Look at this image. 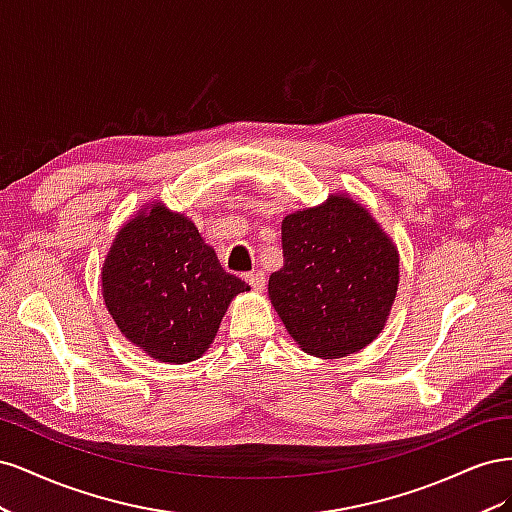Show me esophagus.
Instances as JSON below:
<instances>
[{"label":"esophagus","mask_w":512,"mask_h":512,"mask_svg":"<svg viewBox=\"0 0 512 512\" xmlns=\"http://www.w3.org/2000/svg\"><path fill=\"white\" fill-rule=\"evenodd\" d=\"M245 280H247V284L252 286V290H256V292H262V290H265V286H267V277H265V273H262V271H254L250 275H245Z\"/></svg>","instance_id":"1"}]
</instances>
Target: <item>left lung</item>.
Segmentation results:
<instances>
[{"label": "left lung", "instance_id": "1", "mask_svg": "<svg viewBox=\"0 0 512 512\" xmlns=\"http://www.w3.org/2000/svg\"><path fill=\"white\" fill-rule=\"evenodd\" d=\"M282 247L269 299L299 348L342 359L374 342L397 294L399 252L369 209L335 192L286 215Z\"/></svg>", "mask_w": 512, "mask_h": 512}]
</instances>
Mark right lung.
<instances>
[{
    "label": "right lung",
    "mask_w": 512,
    "mask_h": 512,
    "mask_svg": "<svg viewBox=\"0 0 512 512\" xmlns=\"http://www.w3.org/2000/svg\"><path fill=\"white\" fill-rule=\"evenodd\" d=\"M102 297L121 335L151 359L192 363L218 335L230 301L250 290L222 269L185 213L145 203L102 262Z\"/></svg>",
    "instance_id": "add662e5"
}]
</instances>
